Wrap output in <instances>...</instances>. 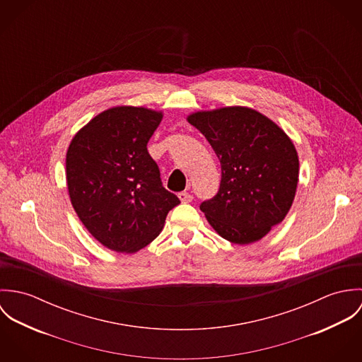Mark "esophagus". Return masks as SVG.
<instances>
[{
    "label": "esophagus",
    "instance_id": "34e87169",
    "mask_svg": "<svg viewBox=\"0 0 362 362\" xmlns=\"http://www.w3.org/2000/svg\"><path fill=\"white\" fill-rule=\"evenodd\" d=\"M178 198H180V201H181L182 204H189V202H192V195L188 194V192H180V194H178Z\"/></svg>",
    "mask_w": 362,
    "mask_h": 362
}]
</instances>
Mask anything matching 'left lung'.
Segmentation results:
<instances>
[{"mask_svg": "<svg viewBox=\"0 0 362 362\" xmlns=\"http://www.w3.org/2000/svg\"><path fill=\"white\" fill-rule=\"evenodd\" d=\"M220 160L218 192L201 204L224 240L245 245L263 238L293 205L300 161L293 141L254 108L233 105L187 117Z\"/></svg>", "mask_w": 362, "mask_h": 362, "instance_id": "left-lung-1", "label": "left lung"}]
</instances>
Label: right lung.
Instances as JSON below:
<instances>
[{
	"label": "right lung",
	"mask_w": 362,
	"mask_h": 362,
	"mask_svg": "<svg viewBox=\"0 0 362 362\" xmlns=\"http://www.w3.org/2000/svg\"><path fill=\"white\" fill-rule=\"evenodd\" d=\"M161 118V111L146 107H111L81 128L68 146L71 204L88 231L111 251L145 248L180 204L163 187L146 148Z\"/></svg>",
	"instance_id": "right-lung-1"
}]
</instances>
